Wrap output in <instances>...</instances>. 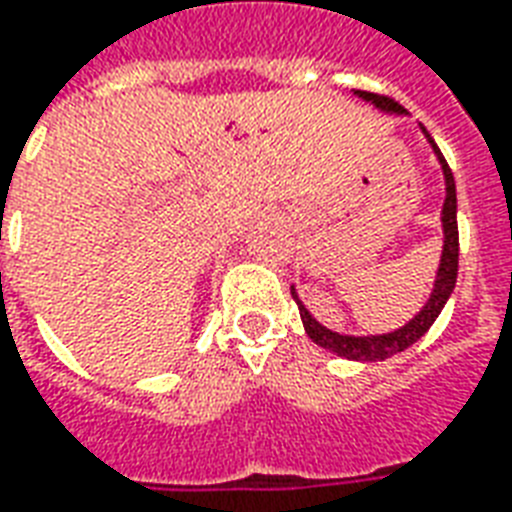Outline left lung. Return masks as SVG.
I'll use <instances>...</instances> for the list:
<instances>
[{"label":"left lung","instance_id":"left-lung-1","mask_svg":"<svg viewBox=\"0 0 512 512\" xmlns=\"http://www.w3.org/2000/svg\"><path fill=\"white\" fill-rule=\"evenodd\" d=\"M353 96H359L361 102H367L375 110H380L383 115H394V118H402L405 107H399L397 102H391L386 96L370 94V91H353ZM418 129L424 132V140L432 145V153L437 164H440V172H443V183H445V199H443V210H440V229H443V251H440V264L434 270V283L429 297L421 305L413 318H407L405 324L391 329V332H378V334H345V332H334L329 326H324L318 318H315L307 305L299 299L297 286H291V297L299 305V315H302V326H305L307 337L313 340L315 345H321L326 351L337 353L340 359L348 361H386L397 353L407 351L410 345L418 343L429 326L437 321V315L443 313L445 302L451 299L453 286H456V270H459V229H456V183H453V175L448 164H445L443 153L440 148L434 145V140L429 137L424 126L418 124Z\"/></svg>","mask_w":512,"mask_h":512}]
</instances>
